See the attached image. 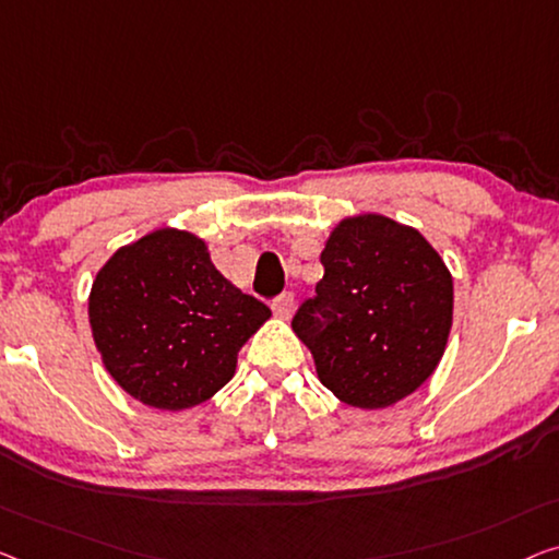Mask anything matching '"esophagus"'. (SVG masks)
I'll return each instance as SVG.
<instances>
[{"label":"esophagus","instance_id":"34e87169","mask_svg":"<svg viewBox=\"0 0 559 559\" xmlns=\"http://www.w3.org/2000/svg\"><path fill=\"white\" fill-rule=\"evenodd\" d=\"M273 313H276V319L288 321L290 316H294V296L290 294L278 296L276 301H273Z\"/></svg>","mask_w":559,"mask_h":559}]
</instances>
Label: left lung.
I'll return each mask as SVG.
<instances>
[{"label": "left lung", "mask_w": 559, "mask_h": 559, "mask_svg": "<svg viewBox=\"0 0 559 559\" xmlns=\"http://www.w3.org/2000/svg\"><path fill=\"white\" fill-rule=\"evenodd\" d=\"M316 298L294 319L319 381L356 409H386L427 381L447 348L454 281L419 230L379 213L341 218Z\"/></svg>", "instance_id": "1"}]
</instances>
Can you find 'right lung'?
<instances>
[{"instance_id":"1","label":"right lung","mask_w":559,"mask_h":559,"mask_svg":"<svg viewBox=\"0 0 559 559\" xmlns=\"http://www.w3.org/2000/svg\"><path fill=\"white\" fill-rule=\"evenodd\" d=\"M90 329L122 391L182 412L228 384L238 352L271 319L211 261L195 233L157 228L120 246L90 288Z\"/></svg>"}]
</instances>
